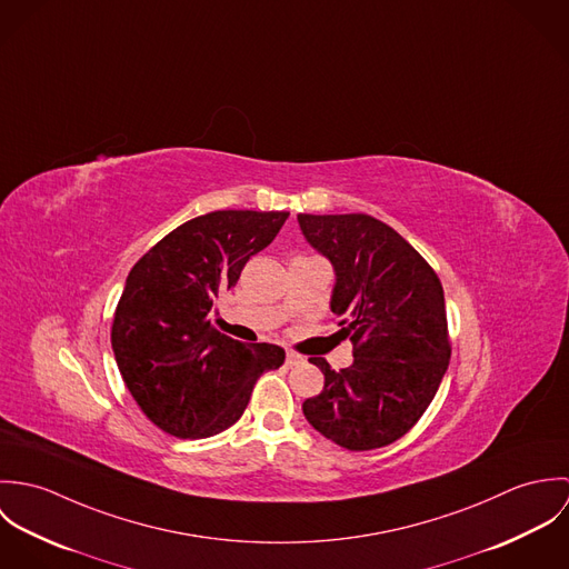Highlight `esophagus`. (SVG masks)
Segmentation results:
<instances>
[{"label":"esophagus","instance_id":"1","mask_svg":"<svg viewBox=\"0 0 569 569\" xmlns=\"http://www.w3.org/2000/svg\"><path fill=\"white\" fill-rule=\"evenodd\" d=\"M284 361H287V366H298V363H302L305 359H302L300 355H296V352H287V359H284Z\"/></svg>","mask_w":569,"mask_h":569}]
</instances>
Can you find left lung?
<instances>
[{
  "label": "left lung",
  "mask_w": 569,
  "mask_h": 569,
  "mask_svg": "<svg viewBox=\"0 0 569 569\" xmlns=\"http://www.w3.org/2000/svg\"><path fill=\"white\" fill-rule=\"evenodd\" d=\"M300 230L335 271L330 311L355 361L335 372L313 357L325 390L307 420L350 451L392 445L433 401L451 359L445 293L427 260L368 214H298Z\"/></svg>",
  "instance_id": "obj_1"
}]
</instances>
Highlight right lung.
<instances>
[{"instance_id":"1","label":"right lung","mask_w":569,"mask_h":569,"mask_svg":"<svg viewBox=\"0 0 569 569\" xmlns=\"http://www.w3.org/2000/svg\"><path fill=\"white\" fill-rule=\"evenodd\" d=\"M287 217L217 210L190 219L129 271L111 348L131 397L166 433L192 440L221 433L243 416L256 379L284 363L280 346L237 341L210 318Z\"/></svg>"}]
</instances>
